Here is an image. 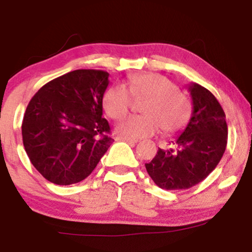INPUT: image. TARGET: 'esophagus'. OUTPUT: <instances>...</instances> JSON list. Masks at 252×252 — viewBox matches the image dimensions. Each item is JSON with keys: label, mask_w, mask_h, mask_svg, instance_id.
<instances>
[{"label": "esophagus", "mask_w": 252, "mask_h": 252, "mask_svg": "<svg viewBox=\"0 0 252 252\" xmlns=\"http://www.w3.org/2000/svg\"><path fill=\"white\" fill-rule=\"evenodd\" d=\"M117 140L126 141V142H128V143H130V144H135V143H137V140H134V138H128V137H122V136H121V137H118Z\"/></svg>", "instance_id": "34e87169"}]
</instances>
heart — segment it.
<instances>
[{
  "instance_id": "obj_1",
  "label": "heart",
  "mask_w": 252,
  "mask_h": 252,
  "mask_svg": "<svg viewBox=\"0 0 252 252\" xmlns=\"http://www.w3.org/2000/svg\"><path fill=\"white\" fill-rule=\"evenodd\" d=\"M128 89L114 85L103 96V108L112 120H121L131 108V94L135 99L146 98L141 106V116H130L116 126L122 137L142 138L158 131L172 134L186 126L190 116V104L179 94L178 86L168 78L156 73L134 74L128 79Z\"/></svg>"
}]
</instances>
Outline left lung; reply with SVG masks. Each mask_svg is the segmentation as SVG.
I'll use <instances>...</instances> for the list:
<instances>
[{"mask_svg":"<svg viewBox=\"0 0 252 252\" xmlns=\"http://www.w3.org/2000/svg\"><path fill=\"white\" fill-rule=\"evenodd\" d=\"M192 115L186 128L172 141L174 148L158 149L146 169L160 189L176 190L195 186L213 172L227 143L224 110L207 89L190 83Z\"/></svg>","mask_w":252,"mask_h":252,"instance_id":"1","label":"left lung"}]
</instances>
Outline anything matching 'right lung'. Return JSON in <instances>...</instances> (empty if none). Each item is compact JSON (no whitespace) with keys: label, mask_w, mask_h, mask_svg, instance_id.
Returning a JSON list of instances; mask_svg holds the SVG:
<instances>
[{"label":"right lung","mask_w":252,"mask_h":252,"mask_svg":"<svg viewBox=\"0 0 252 252\" xmlns=\"http://www.w3.org/2000/svg\"><path fill=\"white\" fill-rule=\"evenodd\" d=\"M108 85V72L76 70L51 80L31 99L22 141L46 180L62 186L83 181L114 142L102 117Z\"/></svg>","instance_id":"add662e5"}]
</instances>
